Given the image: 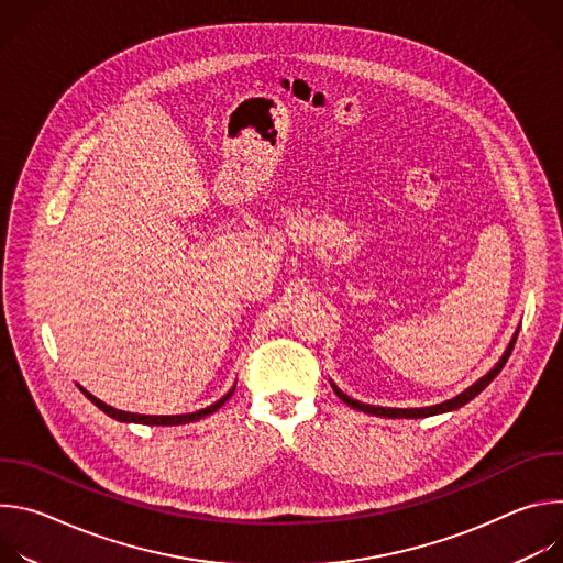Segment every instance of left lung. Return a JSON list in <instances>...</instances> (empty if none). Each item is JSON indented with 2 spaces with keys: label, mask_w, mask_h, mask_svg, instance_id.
I'll list each match as a JSON object with an SVG mask.
<instances>
[{
  "label": "left lung",
  "mask_w": 563,
  "mask_h": 563,
  "mask_svg": "<svg viewBox=\"0 0 563 563\" xmlns=\"http://www.w3.org/2000/svg\"><path fill=\"white\" fill-rule=\"evenodd\" d=\"M515 343H517V334L512 336V341H510V345H508V350L504 352V356H501V361L495 365V369H490L484 378H478L474 385H470L465 391H461L459 396H454V398H450V400H445V404H439V406H432V408H415V410H400V408H374V406H365V404H358V400H354V398H350L347 394H343L334 383H332V387H334V391H336V396L343 400V404H347L350 408H354V410H363V412H367V415H376V417H387V419H421V417H432V415H441V412H450V410H456V408H461V406H465L467 400H472L481 389H486L488 387V383L504 369V365H506V361L510 358V352H512V347H515Z\"/></svg>",
  "instance_id": "8db88e82"
}]
</instances>
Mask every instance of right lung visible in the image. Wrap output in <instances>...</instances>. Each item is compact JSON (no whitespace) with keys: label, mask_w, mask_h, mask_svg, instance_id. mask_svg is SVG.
Instances as JSON below:
<instances>
[{"label":"right lung","mask_w":563,"mask_h":563,"mask_svg":"<svg viewBox=\"0 0 563 563\" xmlns=\"http://www.w3.org/2000/svg\"><path fill=\"white\" fill-rule=\"evenodd\" d=\"M235 387V385H233ZM82 389V387H79ZM85 391V396L91 400V404H96L102 412H107L111 419H118V421H122V423H142V426H183V423H191V421H198V419H202V417H207V415H213L224 400L233 394V389H229L220 400H216L213 406H209V408H205V410H198V412H194V415H176V417H146V415H131V412H122V410H115V408H111V406H107V404H102L100 398H96L93 394H89L87 389H82Z\"/></svg>","instance_id":"1"}]
</instances>
